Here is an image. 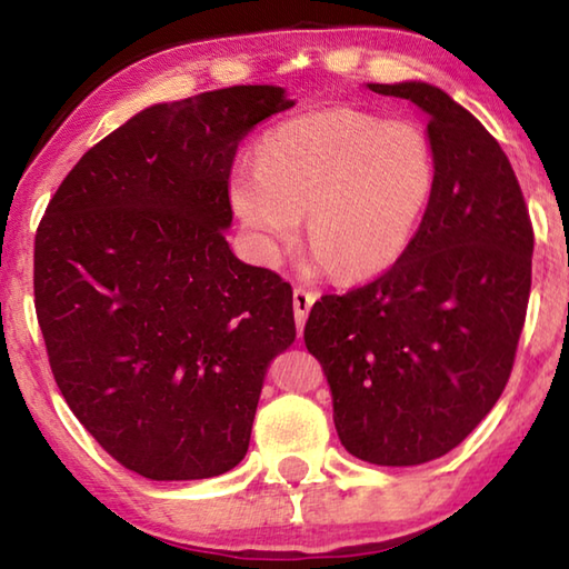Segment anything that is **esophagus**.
<instances>
[{"instance_id":"obj_1","label":"esophagus","mask_w":569,"mask_h":569,"mask_svg":"<svg viewBox=\"0 0 569 569\" xmlns=\"http://www.w3.org/2000/svg\"><path fill=\"white\" fill-rule=\"evenodd\" d=\"M316 301V293L311 291H303V288H296L293 291V311H296V329L301 333L303 323H306V316L311 311V306Z\"/></svg>"}]
</instances>
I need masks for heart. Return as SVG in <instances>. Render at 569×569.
Returning a JSON list of instances; mask_svg holds the SVG:
<instances>
[{
	"label": "heart",
	"instance_id": "heart-1",
	"mask_svg": "<svg viewBox=\"0 0 569 569\" xmlns=\"http://www.w3.org/2000/svg\"><path fill=\"white\" fill-rule=\"evenodd\" d=\"M435 182V150L417 124L336 108L268 132L258 166H238L228 196L256 261L281 263L308 210V268L359 281L401 261Z\"/></svg>",
	"mask_w": 569,
	"mask_h": 569
}]
</instances>
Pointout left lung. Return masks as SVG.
Listing matches in <instances>:
<instances>
[{"label":"left lung","instance_id":"left-lung-1","mask_svg":"<svg viewBox=\"0 0 569 569\" xmlns=\"http://www.w3.org/2000/svg\"><path fill=\"white\" fill-rule=\"evenodd\" d=\"M427 114L437 182L417 236L369 286L323 296L303 341L346 451L381 467L445 457L507 387L532 286V223L505 150L429 82L366 84Z\"/></svg>","mask_w":569,"mask_h":569}]
</instances>
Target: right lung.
Wrapping results in <instances>:
<instances>
[{
    "mask_svg": "<svg viewBox=\"0 0 569 569\" xmlns=\"http://www.w3.org/2000/svg\"><path fill=\"white\" fill-rule=\"evenodd\" d=\"M276 84L158 102L84 152L34 238V306L67 407L138 475L190 481L246 457L293 291L236 258L230 170Z\"/></svg>",
    "mask_w": 569,
    "mask_h": 569,
    "instance_id": "right-lung-1",
    "label": "right lung"
}]
</instances>
